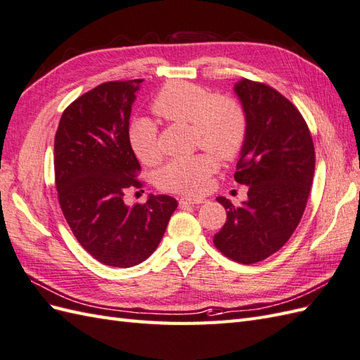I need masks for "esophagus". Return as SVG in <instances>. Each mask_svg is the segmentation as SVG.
<instances>
[{"mask_svg":"<svg viewBox=\"0 0 360 360\" xmlns=\"http://www.w3.org/2000/svg\"><path fill=\"white\" fill-rule=\"evenodd\" d=\"M207 199L204 198H181L179 199V204L181 205H198V204H204Z\"/></svg>","mask_w":360,"mask_h":360,"instance_id":"esophagus-1","label":"esophagus"}]
</instances>
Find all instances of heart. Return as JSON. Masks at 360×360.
Returning <instances> with one entry per match:
<instances>
[{
    "label": "heart",
    "mask_w": 360,
    "mask_h": 360,
    "mask_svg": "<svg viewBox=\"0 0 360 360\" xmlns=\"http://www.w3.org/2000/svg\"><path fill=\"white\" fill-rule=\"evenodd\" d=\"M152 109L164 120L190 124L195 146L231 160L242 150L246 140V115L236 100L211 97L210 92L188 82H170L152 101ZM129 144L144 164L160 160L158 131L152 120L138 117L129 126ZM216 161L208 153H196L167 162L158 173L164 190L199 195L208 186Z\"/></svg>",
    "instance_id": "obj_1"
}]
</instances>
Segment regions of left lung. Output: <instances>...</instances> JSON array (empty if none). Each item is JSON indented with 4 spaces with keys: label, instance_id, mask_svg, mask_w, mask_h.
Here are the masks:
<instances>
[{
    "label": "left lung",
    "instance_id": "1",
    "mask_svg": "<svg viewBox=\"0 0 360 360\" xmlns=\"http://www.w3.org/2000/svg\"><path fill=\"white\" fill-rule=\"evenodd\" d=\"M234 92L246 115V140L234 179L250 187L248 199L226 210V222L214 236L228 259L252 264L283 248L306 210L315 173V149L304 122L290 101L274 88L242 79Z\"/></svg>",
    "mask_w": 360,
    "mask_h": 360
}]
</instances>
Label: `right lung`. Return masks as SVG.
Here are the masks:
<instances>
[{"label": "right lung", "mask_w": 360, "mask_h": 360, "mask_svg": "<svg viewBox=\"0 0 360 360\" xmlns=\"http://www.w3.org/2000/svg\"><path fill=\"white\" fill-rule=\"evenodd\" d=\"M141 82H108L88 91L63 110L54 136L62 213L84 250L114 268L149 259L178 207L165 195H149L144 205L123 200L126 188L141 186L127 136Z\"/></svg>", "instance_id": "1"}]
</instances>
